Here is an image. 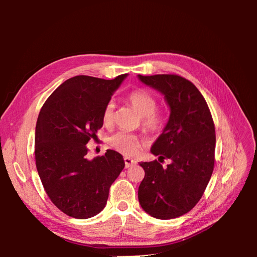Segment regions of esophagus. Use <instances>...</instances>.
Returning <instances> with one entry per match:
<instances>
[{"label":"esophagus","mask_w":257,"mask_h":257,"mask_svg":"<svg viewBox=\"0 0 257 257\" xmlns=\"http://www.w3.org/2000/svg\"><path fill=\"white\" fill-rule=\"evenodd\" d=\"M123 160H124V166H125V168H130V167H133V166L136 165V161H135L134 159H132V158L125 157Z\"/></svg>","instance_id":"1"}]
</instances>
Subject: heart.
Returning <instances> with one entry per match:
<instances>
[{
	"label": "heart",
	"instance_id": "heart-1",
	"mask_svg": "<svg viewBox=\"0 0 257 257\" xmlns=\"http://www.w3.org/2000/svg\"><path fill=\"white\" fill-rule=\"evenodd\" d=\"M128 102L143 117V128L148 133H160L166 127L167 117L160 110H157V100L155 96L145 89H135L127 96ZM113 102L109 101L102 110V121L105 124H111L113 121ZM109 144L114 150L124 156H135L143 147L140 139L133 134L120 132L114 134L109 140Z\"/></svg>",
	"mask_w": 257,
	"mask_h": 257
}]
</instances>
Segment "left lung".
I'll list each match as a JSON object with an SVG mask.
<instances>
[{
  "label": "left lung",
  "instance_id": "left-lung-1",
  "mask_svg": "<svg viewBox=\"0 0 257 257\" xmlns=\"http://www.w3.org/2000/svg\"><path fill=\"white\" fill-rule=\"evenodd\" d=\"M160 91L170 117L151 154L158 160L140 162L145 178L138 190L141 207L156 219L170 220L188 213L203 195L214 169L215 128L199 89L178 75H138ZM165 159L172 162L162 167Z\"/></svg>",
  "mask_w": 257,
  "mask_h": 257
}]
</instances>
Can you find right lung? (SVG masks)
<instances>
[{"mask_svg":"<svg viewBox=\"0 0 257 257\" xmlns=\"http://www.w3.org/2000/svg\"><path fill=\"white\" fill-rule=\"evenodd\" d=\"M125 77L75 76L55 89L38 114V176L53 203L75 219H89L103 210L109 189L124 168L122 156L114 150L88 160L86 145L97 137L103 108Z\"/></svg>","mask_w":257,"mask_h":257,"instance_id":"1","label":"right lung"}]
</instances>
